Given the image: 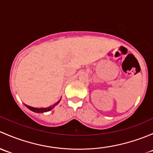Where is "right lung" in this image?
Instances as JSON below:
<instances>
[{"label":"right lung","mask_w":153,"mask_h":153,"mask_svg":"<svg viewBox=\"0 0 153 153\" xmlns=\"http://www.w3.org/2000/svg\"><path fill=\"white\" fill-rule=\"evenodd\" d=\"M59 101L60 100H59L57 102H56V103H55L53 105H52V106H50V107H48V108H32V107L28 106V105H26V106L27 107L29 110H31V111L35 112V113H44V112H47V111H51V110H52L53 108L56 106V105H58V103L59 102Z\"/></svg>","instance_id":"right-lung-1"}]
</instances>
